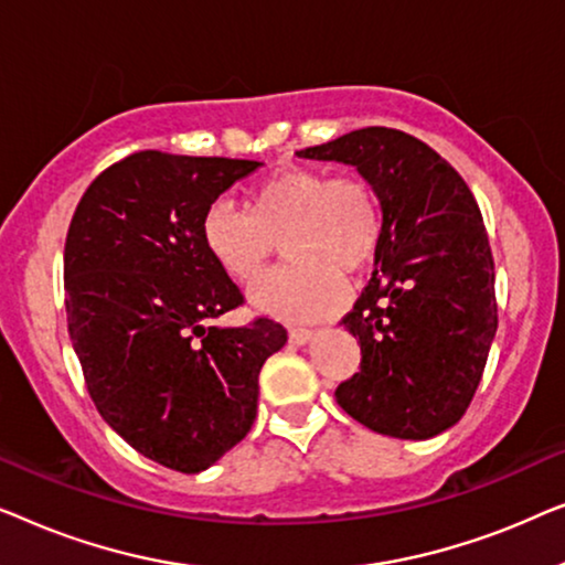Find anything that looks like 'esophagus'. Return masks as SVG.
Returning <instances> with one entry per match:
<instances>
[{"mask_svg": "<svg viewBox=\"0 0 565 565\" xmlns=\"http://www.w3.org/2000/svg\"><path fill=\"white\" fill-rule=\"evenodd\" d=\"M288 339H290L292 347H303L313 339V331L311 329H290Z\"/></svg>", "mask_w": 565, "mask_h": 565, "instance_id": "34e87169", "label": "esophagus"}]
</instances>
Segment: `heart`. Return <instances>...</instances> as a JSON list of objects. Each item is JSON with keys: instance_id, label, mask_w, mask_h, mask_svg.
I'll return each mask as SVG.
<instances>
[{"instance_id": "obj_1", "label": "heart", "mask_w": 565, "mask_h": 565, "mask_svg": "<svg viewBox=\"0 0 565 565\" xmlns=\"http://www.w3.org/2000/svg\"><path fill=\"white\" fill-rule=\"evenodd\" d=\"M282 238L288 265L262 277L252 306L285 321H319L347 298L344 273L375 259L383 238V205L360 174L282 167L252 184L244 211L213 203L203 215V244L236 282H254Z\"/></svg>"}]
</instances>
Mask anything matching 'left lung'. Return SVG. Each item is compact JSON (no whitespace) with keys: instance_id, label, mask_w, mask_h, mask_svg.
<instances>
[{"instance_id":"obj_1","label":"left lung","mask_w":565,"mask_h":565,"mask_svg":"<svg viewBox=\"0 0 565 565\" xmlns=\"http://www.w3.org/2000/svg\"><path fill=\"white\" fill-rule=\"evenodd\" d=\"M298 157L354 167L383 205L373 280L342 319L360 339V373L339 385L337 404L381 435H443L466 414L499 323L473 192L404 130L360 128Z\"/></svg>"}]
</instances>
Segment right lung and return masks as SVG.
<instances>
[{"label": "right lung", "mask_w": 565, "mask_h": 565, "mask_svg": "<svg viewBox=\"0 0 565 565\" xmlns=\"http://www.w3.org/2000/svg\"><path fill=\"white\" fill-rule=\"evenodd\" d=\"M262 161L138 151L84 192L64 249L66 321L103 419L130 447L200 473L257 416L259 370L288 331L205 327L242 292L203 244V215Z\"/></svg>", "instance_id": "obj_1"}]
</instances>
